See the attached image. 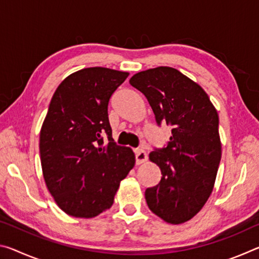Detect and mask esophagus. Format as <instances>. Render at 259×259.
Masks as SVG:
<instances>
[{"label": "esophagus", "instance_id": "obj_1", "mask_svg": "<svg viewBox=\"0 0 259 259\" xmlns=\"http://www.w3.org/2000/svg\"><path fill=\"white\" fill-rule=\"evenodd\" d=\"M135 156H136V163L142 164L147 160V154L145 151L143 150H136L135 151Z\"/></svg>", "mask_w": 259, "mask_h": 259}]
</instances>
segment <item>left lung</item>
<instances>
[{"label": "left lung", "mask_w": 259, "mask_h": 259, "mask_svg": "<svg viewBox=\"0 0 259 259\" xmlns=\"http://www.w3.org/2000/svg\"><path fill=\"white\" fill-rule=\"evenodd\" d=\"M129 82L147 98L157 124L172 126L166 147L150 153L162 177L145 191L147 205L169 224H182L202 209L213 190L222 156L218 113L202 88L176 68L147 69Z\"/></svg>", "instance_id": "left-lung-1"}]
</instances>
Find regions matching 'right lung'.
Returning <instances> with one entry per match:
<instances>
[{
    "label": "right lung",
    "mask_w": 259,
    "mask_h": 259,
    "mask_svg": "<svg viewBox=\"0 0 259 259\" xmlns=\"http://www.w3.org/2000/svg\"><path fill=\"white\" fill-rule=\"evenodd\" d=\"M129 73L89 67L68 75L52 96L40 133L46 185L69 216L93 218L112 207L135 165L131 148L113 142L108 103ZM106 134L109 143L103 145Z\"/></svg>",
    "instance_id": "right-lung-1"
}]
</instances>
